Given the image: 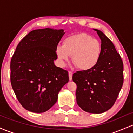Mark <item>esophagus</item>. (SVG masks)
<instances>
[{"instance_id":"1","label":"esophagus","mask_w":133,"mask_h":133,"mask_svg":"<svg viewBox=\"0 0 133 133\" xmlns=\"http://www.w3.org/2000/svg\"><path fill=\"white\" fill-rule=\"evenodd\" d=\"M72 72L71 71H69V80H72Z\"/></svg>"}]
</instances>
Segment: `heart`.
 Wrapping results in <instances>:
<instances>
[{"instance_id":"1","label":"heart","mask_w":133,"mask_h":133,"mask_svg":"<svg viewBox=\"0 0 133 133\" xmlns=\"http://www.w3.org/2000/svg\"><path fill=\"white\" fill-rule=\"evenodd\" d=\"M101 45L97 39L86 33L69 36L64 40L63 46L56 49L59 64L64 66L72 56V61L76 68L87 71L94 68L99 61Z\"/></svg>"}]
</instances>
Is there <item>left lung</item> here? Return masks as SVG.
<instances>
[{
	"label": "left lung",
	"instance_id": "1",
	"mask_svg": "<svg viewBox=\"0 0 133 133\" xmlns=\"http://www.w3.org/2000/svg\"><path fill=\"white\" fill-rule=\"evenodd\" d=\"M101 54L94 68L77 71L72 80L77 85L76 101L81 108L90 113L99 114L114 105L123 84V62L113 43L99 30Z\"/></svg>",
	"mask_w": 133,
	"mask_h": 133
}]
</instances>
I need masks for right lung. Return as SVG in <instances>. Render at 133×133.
Wrapping results in <instances>:
<instances>
[{"label": "right lung", "mask_w": 133, "mask_h": 133, "mask_svg": "<svg viewBox=\"0 0 133 133\" xmlns=\"http://www.w3.org/2000/svg\"><path fill=\"white\" fill-rule=\"evenodd\" d=\"M64 33L63 29L34 30L16 47L10 61V82L27 110L37 113L49 110L69 81L68 71L54 63L56 49Z\"/></svg>", "instance_id": "obj_1"}]
</instances>
